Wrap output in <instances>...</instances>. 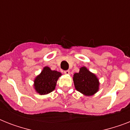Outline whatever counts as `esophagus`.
<instances>
[{
  "label": "esophagus",
  "mask_w": 130,
  "mask_h": 130,
  "mask_svg": "<svg viewBox=\"0 0 130 130\" xmlns=\"http://www.w3.org/2000/svg\"><path fill=\"white\" fill-rule=\"evenodd\" d=\"M69 73H70L69 70H66V71H64V73H65V74H66V75H69Z\"/></svg>",
  "instance_id": "1"
}]
</instances>
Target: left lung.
<instances>
[{"label": "left lung", "mask_w": 130, "mask_h": 130, "mask_svg": "<svg viewBox=\"0 0 130 130\" xmlns=\"http://www.w3.org/2000/svg\"><path fill=\"white\" fill-rule=\"evenodd\" d=\"M73 80L75 89L85 96H92L99 91L98 77L86 67H81L78 73H74Z\"/></svg>", "instance_id": "obj_1"}]
</instances>
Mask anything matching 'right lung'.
<instances>
[{"label": "right lung", "instance_id": "right-lung-1", "mask_svg": "<svg viewBox=\"0 0 130 130\" xmlns=\"http://www.w3.org/2000/svg\"><path fill=\"white\" fill-rule=\"evenodd\" d=\"M61 73L53 71L48 67H44L43 70L34 79V89L40 95L47 94L53 92L57 85V82Z\"/></svg>", "mask_w": 130, "mask_h": 130}]
</instances>
